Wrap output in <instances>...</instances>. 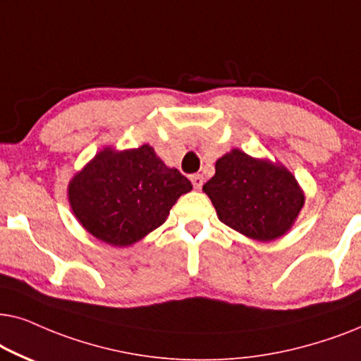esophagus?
<instances>
[{
  "instance_id": "obj_1",
  "label": "esophagus",
  "mask_w": 361,
  "mask_h": 361,
  "mask_svg": "<svg viewBox=\"0 0 361 361\" xmlns=\"http://www.w3.org/2000/svg\"><path fill=\"white\" fill-rule=\"evenodd\" d=\"M191 183H193L195 190H201V188H203V183H204L203 176H201V175H191Z\"/></svg>"
}]
</instances>
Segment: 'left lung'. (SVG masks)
<instances>
[{"mask_svg":"<svg viewBox=\"0 0 361 361\" xmlns=\"http://www.w3.org/2000/svg\"><path fill=\"white\" fill-rule=\"evenodd\" d=\"M214 168L203 191L221 223L261 243L284 236L294 226L305 195L282 163L233 148L218 158Z\"/></svg>","mask_w":361,"mask_h":361,"instance_id":"8db88e82","label":"left lung"}]
</instances>
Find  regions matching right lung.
Segmentation results:
<instances>
[{
  "label": "right lung",
  "instance_id": "right-lung-1",
  "mask_svg": "<svg viewBox=\"0 0 361 361\" xmlns=\"http://www.w3.org/2000/svg\"><path fill=\"white\" fill-rule=\"evenodd\" d=\"M193 190L176 168L166 166L153 147H105L77 171L67 186L82 228L115 247H127L160 228L171 206Z\"/></svg>",
  "mask_w": 361,
  "mask_h": 361
}]
</instances>
